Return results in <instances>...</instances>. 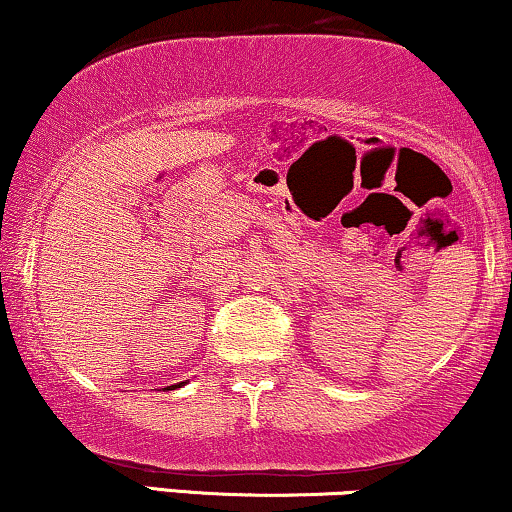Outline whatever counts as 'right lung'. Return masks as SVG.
Returning <instances> with one entry per match:
<instances>
[{
  "mask_svg": "<svg viewBox=\"0 0 512 512\" xmlns=\"http://www.w3.org/2000/svg\"><path fill=\"white\" fill-rule=\"evenodd\" d=\"M172 387H181V383L179 385H172Z\"/></svg>",
  "mask_w": 512,
  "mask_h": 512,
  "instance_id": "1",
  "label": "right lung"
}]
</instances>
